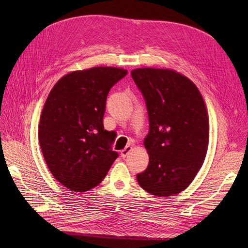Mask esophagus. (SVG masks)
Returning a JSON list of instances; mask_svg holds the SVG:
<instances>
[{
	"label": "esophagus",
	"mask_w": 248,
	"mask_h": 248,
	"mask_svg": "<svg viewBox=\"0 0 248 248\" xmlns=\"http://www.w3.org/2000/svg\"><path fill=\"white\" fill-rule=\"evenodd\" d=\"M132 151V147L131 146H127V147H125L122 152H121V154H122V158L123 159H124L126 155H127V154Z\"/></svg>",
	"instance_id": "esophagus-1"
}]
</instances>
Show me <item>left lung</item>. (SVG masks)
Here are the masks:
<instances>
[{"instance_id": "8db88e82", "label": "left lung", "mask_w": 248, "mask_h": 248, "mask_svg": "<svg viewBox=\"0 0 248 248\" xmlns=\"http://www.w3.org/2000/svg\"><path fill=\"white\" fill-rule=\"evenodd\" d=\"M144 96L149 134L144 145L149 166L137 175L139 185L158 197L185 190L205 160L209 122L200 91L189 78L170 69L131 72Z\"/></svg>"}]
</instances>
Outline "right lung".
I'll return each mask as SVG.
<instances>
[{
	"mask_svg": "<svg viewBox=\"0 0 248 248\" xmlns=\"http://www.w3.org/2000/svg\"><path fill=\"white\" fill-rule=\"evenodd\" d=\"M127 74L93 67L63 76L50 91L39 124V142L51 174L63 186L85 192L97 186L119 157L113 132L103 126L110 88Z\"/></svg>",
	"mask_w": 248,
	"mask_h": 248,
	"instance_id": "1",
	"label": "right lung"
}]
</instances>
